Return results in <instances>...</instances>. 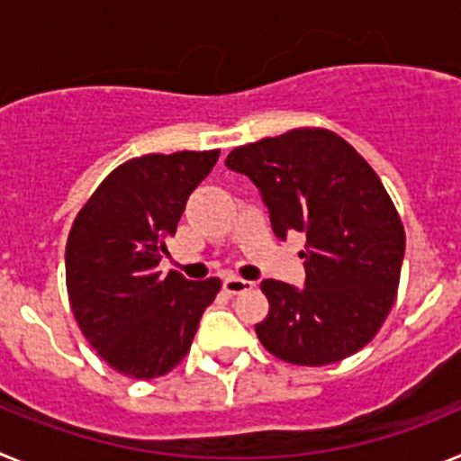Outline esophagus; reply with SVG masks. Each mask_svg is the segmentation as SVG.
Here are the masks:
<instances>
[{
	"instance_id": "obj_1",
	"label": "esophagus",
	"mask_w": 461,
	"mask_h": 461,
	"mask_svg": "<svg viewBox=\"0 0 461 461\" xmlns=\"http://www.w3.org/2000/svg\"><path fill=\"white\" fill-rule=\"evenodd\" d=\"M251 286H254L251 281L240 279V276H226V279H223V288H226V293H230V295H240V293L249 291Z\"/></svg>"
}]
</instances>
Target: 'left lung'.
<instances>
[{
	"mask_svg": "<svg viewBox=\"0 0 461 461\" xmlns=\"http://www.w3.org/2000/svg\"><path fill=\"white\" fill-rule=\"evenodd\" d=\"M270 212L279 240L307 238L304 288L260 284L270 312L256 335L272 356L321 367L367 346L394 304L406 235L372 166L328 129H293L228 154Z\"/></svg>",
	"mask_w": 461,
	"mask_h": 461,
	"instance_id": "obj_1",
	"label": "left lung"
}]
</instances>
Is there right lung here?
I'll use <instances>...</instances> for the list:
<instances>
[{
  "label": "right lung",
  "mask_w": 461,
  "mask_h": 461,
  "mask_svg": "<svg viewBox=\"0 0 461 461\" xmlns=\"http://www.w3.org/2000/svg\"><path fill=\"white\" fill-rule=\"evenodd\" d=\"M219 158L210 152L148 154L122 164L73 221L67 288L83 335L124 376H164L189 353L221 281L161 276L166 242L189 195Z\"/></svg>",
  "instance_id": "add662e5"
}]
</instances>
